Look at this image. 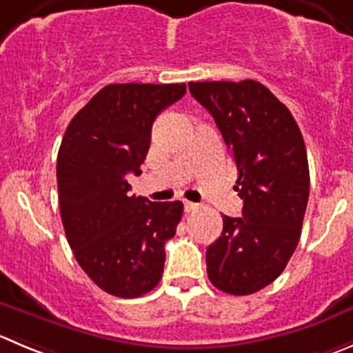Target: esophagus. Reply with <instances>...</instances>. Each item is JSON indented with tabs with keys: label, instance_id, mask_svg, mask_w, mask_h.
<instances>
[{
	"label": "esophagus",
	"instance_id": "1",
	"mask_svg": "<svg viewBox=\"0 0 353 353\" xmlns=\"http://www.w3.org/2000/svg\"><path fill=\"white\" fill-rule=\"evenodd\" d=\"M197 208H199V204L190 203V201H183V210H185L187 213H192V211H196Z\"/></svg>",
	"mask_w": 353,
	"mask_h": 353
}]
</instances>
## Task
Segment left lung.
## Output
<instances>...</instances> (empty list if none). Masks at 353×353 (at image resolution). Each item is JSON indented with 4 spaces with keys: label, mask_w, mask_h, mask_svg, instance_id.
I'll return each mask as SVG.
<instances>
[{
    "label": "left lung",
    "mask_w": 353,
    "mask_h": 353,
    "mask_svg": "<svg viewBox=\"0 0 353 353\" xmlns=\"http://www.w3.org/2000/svg\"><path fill=\"white\" fill-rule=\"evenodd\" d=\"M213 116L237 168L243 216L223 214L221 236L206 250L208 277L236 296L274 283L298 246L308 203L307 149L290 109L261 83H189Z\"/></svg>",
    "instance_id": "1"
}]
</instances>
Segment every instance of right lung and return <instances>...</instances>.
<instances>
[{
  "label": "right lung",
  "instance_id": "obj_1",
  "mask_svg": "<svg viewBox=\"0 0 353 353\" xmlns=\"http://www.w3.org/2000/svg\"><path fill=\"white\" fill-rule=\"evenodd\" d=\"M185 92V83L107 85L72 117L60 143L57 183L67 241L90 279L114 296H142L163 275L164 244L183 204L130 196L126 174L142 173L157 114Z\"/></svg>",
  "mask_w": 353,
  "mask_h": 353
}]
</instances>
